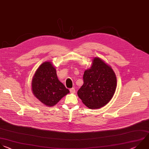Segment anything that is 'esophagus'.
<instances>
[{
  "mask_svg": "<svg viewBox=\"0 0 149 149\" xmlns=\"http://www.w3.org/2000/svg\"><path fill=\"white\" fill-rule=\"evenodd\" d=\"M70 92H71V93H75V88H71V89H70Z\"/></svg>",
  "mask_w": 149,
  "mask_h": 149,
  "instance_id": "obj_1",
  "label": "esophagus"
}]
</instances>
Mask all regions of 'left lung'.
<instances>
[{"instance_id": "1", "label": "left lung", "mask_w": 149, "mask_h": 149, "mask_svg": "<svg viewBox=\"0 0 149 149\" xmlns=\"http://www.w3.org/2000/svg\"><path fill=\"white\" fill-rule=\"evenodd\" d=\"M83 79L84 84L77 94L86 107L100 109L112 100L117 85L116 75L101 58H93L91 67L85 71Z\"/></svg>"}]
</instances>
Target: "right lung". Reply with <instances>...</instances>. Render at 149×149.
Returning a JSON list of instances; mask_svg holds the SVG:
<instances>
[{
    "instance_id": "right-lung-1",
    "label": "right lung",
    "mask_w": 149,
    "mask_h": 149,
    "mask_svg": "<svg viewBox=\"0 0 149 149\" xmlns=\"http://www.w3.org/2000/svg\"><path fill=\"white\" fill-rule=\"evenodd\" d=\"M33 95L42 104L53 107L70 92L57 75L52 62L45 61L36 71L31 81Z\"/></svg>"
}]
</instances>
